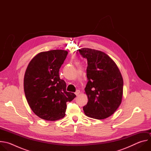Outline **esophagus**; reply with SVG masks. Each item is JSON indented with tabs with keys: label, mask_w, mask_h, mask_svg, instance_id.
<instances>
[{
	"label": "esophagus",
	"mask_w": 151,
	"mask_h": 151,
	"mask_svg": "<svg viewBox=\"0 0 151 151\" xmlns=\"http://www.w3.org/2000/svg\"><path fill=\"white\" fill-rule=\"evenodd\" d=\"M79 93H80V91H79V90H77V91L75 92V94H76V96H78V95L79 94Z\"/></svg>",
	"instance_id": "obj_1"
}]
</instances>
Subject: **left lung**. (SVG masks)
Returning a JSON list of instances; mask_svg holds the SVG:
<instances>
[{"mask_svg": "<svg viewBox=\"0 0 151 151\" xmlns=\"http://www.w3.org/2000/svg\"><path fill=\"white\" fill-rule=\"evenodd\" d=\"M87 59L88 82L85 93L88 97L83 107L88 117L103 119L115 113L121 103L123 95V78L116 63L104 52L94 49L78 50Z\"/></svg>", "mask_w": 151, "mask_h": 151, "instance_id": "left-lung-1", "label": "left lung"}]
</instances>
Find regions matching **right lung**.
I'll return each instance as SVG.
<instances>
[{"label": "right lung", "mask_w": 151, "mask_h": 151, "mask_svg": "<svg viewBox=\"0 0 151 151\" xmlns=\"http://www.w3.org/2000/svg\"><path fill=\"white\" fill-rule=\"evenodd\" d=\"M68 52L54 50L41 52L29 63L24 78V90L31 109L40 118L57 121L65 116L66 103L76 95L66 91L59 70Z\"/></svg>", "instance_id": "obj_1"}]
</instances>
